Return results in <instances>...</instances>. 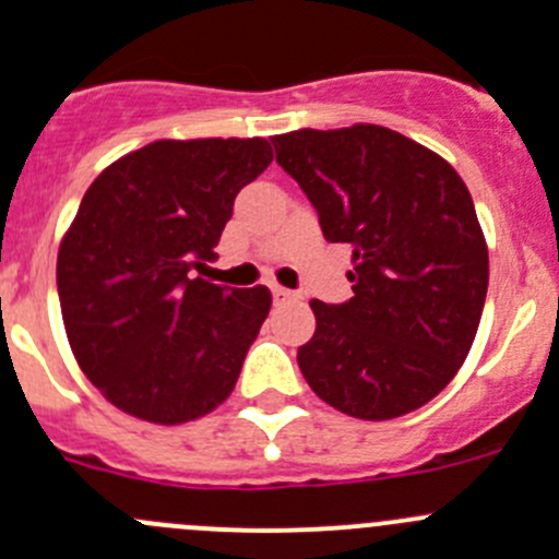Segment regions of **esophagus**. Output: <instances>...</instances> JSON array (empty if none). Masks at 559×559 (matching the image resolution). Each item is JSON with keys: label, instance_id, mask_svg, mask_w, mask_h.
<instances>
[{"label": "esophagus", "instance_id": "esophagus-1", "mask_svg": "<svg viewBox=\"0 0 559 559\" xmlns=\"http://www.w3.org/2000/svg\"><path fill=\"white\" fill-rule=\"evenodd\" d=\"M295 292L284 289V286H273V300L275 304H286V300H295Z\"/></svg>", "mask_w": 559, "mask_h": 559}]
</instances>
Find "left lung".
<instances>
[{
    "label": "left lung",
    "mask_w": 559,
    "mask_h": 559,
    "mask_svg": "<svg viewBox=\"0 0 559 559\" xmlns=\"http://www.w3.org/2000/svg\"><path fill=\"white\" fill-rule=\"evenodd\" d=\"M275 159L353 248V297L311 300L297 364L317 397L356 419L430 403L466 361L488 292V245L450 162L374 123L275 134Z\"/></svg>",
    "instance_id": "obj_1"
}]
</instances>
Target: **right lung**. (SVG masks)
<instances>
[{
  "label": "right lung",
  "mask_w": 559,
  "mask_h": 559,
  "mask_svg": "<svg viewBox=\"0 0 559 559\" xmlns=\"http://www.w3.org/2000/svg\"><path fill=\"white\" fill-rule=\"evenodd\" d=\"M273 162L264 138L156 140L87 187L57 253L76 364L123 414L181 425L226 403L270 314L267 286L201 275L234 198Z\"/></svg>",
  "instance_id": "obj_1"
}]
</instances>
